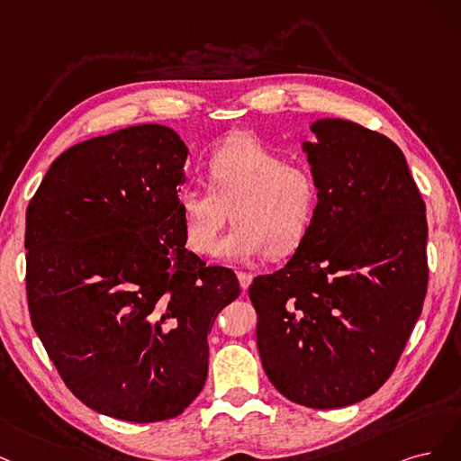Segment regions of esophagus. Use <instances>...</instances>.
<instances>
[{
    "mask_svg": "<svg viewBox=\"0 0 461 461\" xmlns=\"http://www.w3.org/2000/svg\"><path fill=\"white\" fill-rule=\"evenodd\" d=\"M237 277H240V285H241V289H243V291H247V289H249V285H250V281H252V274H249V272H237Z\"/></svg>",
    "mask_w": 461,
    "mask_h": 461,
    "instance_id": "1",
    "label": "esophagus"
}]
</instances>
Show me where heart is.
I'll use <instances>...</instances> for the list:
<instances>
[{
	"mask_svg": "<svg viewBox=\"0 0 461 461\" xmlns=\"http://www.w3.org/2000/svg\"><path fill=\"white\" fill-rule=\"evenodd\" d=\"M209 187L185 185L177 193L187 245L211 255L230 218L221 243L226 258L287 257L301 247L314 221L320 187L314 172L270 149L257 138L235 133L206 157Z\"/></svg>",
	"mask_w": 461,
	"mask_h": 461,
	"instance_id": "1",
	"label": "heart"
}]
</instances>
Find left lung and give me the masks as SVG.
Returning a JSON list of instances; mask_svg holds the SVG:
<instances>
[{"instance_id": "1", "label": "left lung", "mask_w": 461, "mask_h": 461, "mask_svg": "<svg viewBox=\"0 0 461 461\" xmlns=\"http://www.w3.org/2000/svg\"><path fill=\"white\" fill-rule=\"evenodd\" d=\"M312 131L314 221L285 268L252 279L249 296L274 387L331 410L381 389L406 348L429 284L427 216L389 138L337 118Z\"/></svg>"}]
</instances>
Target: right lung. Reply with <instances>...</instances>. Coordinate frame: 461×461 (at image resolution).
Segmentation results:
<instances>
[{
	"instance_id": "1",
	"label": "right lung",
	"mask_w": 461,
	"mask_h": 461,
	"mask_svg": "<svg viewBox=\"0 0 461 461\" xmlns=\"http://www.w3.org/2000/svg\"><path fill=\"white\" fill-rule=\"evenodd\" d=\"M185 158L167 126L118 130L59 155L26 209L32 325L68 391L109 418H177L204 384L218 312L241 293L233 270L185 249Z\"/></svg>"
}]
</instances>
